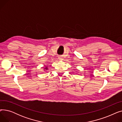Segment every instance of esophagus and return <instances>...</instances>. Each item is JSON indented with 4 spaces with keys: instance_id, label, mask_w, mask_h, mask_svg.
<instances>
[{
    "instance_id": "esophagus-1",
    "label": "esophagus",
    "mask_w": 122,
    "mask_h": 122,
    "mask_svg": "<svg viewBox=\"0 0 122 122\" xmlns=\"http://www.w3.org/2000/svg\"><path fill=\"white\" fill-rule=\"evenodd\" d=\"M58 58H59V60H62L63 59V57H62V56H59V57H58Z\"/></svg>"
}]
</instances>
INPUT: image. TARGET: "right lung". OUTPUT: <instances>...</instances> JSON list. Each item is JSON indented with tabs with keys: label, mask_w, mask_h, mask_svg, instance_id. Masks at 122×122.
I'll return each instance as SVG.
<instances>
[{
	"label": "right lung",
	"mask_w": 122,
	"mask_h": 122,
	"mask_svg": "<svg viewBox=\"0 0 122 122\" xmlns=\"http://www.w3.org/2000/svg\"><path fill=\"white\" fill-rule=\"evenodd\" d=\"M45 69H47V67H46V68H45Z\"/></svg>",
	"instance_id": "1"
}]
</instances>
